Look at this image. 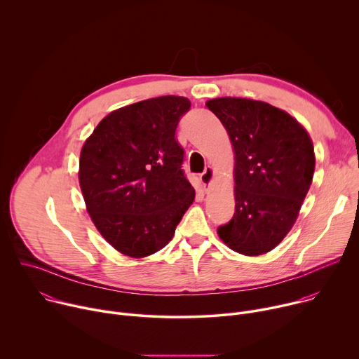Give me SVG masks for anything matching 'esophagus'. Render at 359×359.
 <instances>
[{
  "label": "esophagus",
  "mask_w": 359,
  "mask_h": 359,
  "mask_svg": "<svg viewBox=\"0 0 359 359\" xmlns=\"http://www.w3.org/2000/svg\"><path fill=\"white\" fill-rule=\"evenodd\" d=\"M213 179H215V170H213V168H210V166L204 169V172L200 175V180H201V183H203L204 186H210L212 182H213Z\"/></svg>",
  "instance_id": "34e87169"
}]
</instances>
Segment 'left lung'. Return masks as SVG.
Returning a JSON list of instances; mask_svg holds the SVG:
<instances>
[{
  "instance_id": "8db88e82",
  "label": "left lung",
  "mask_w": 359,
  "mask_h": 359,
  "mask_svg": "<svg viewBox=\"0 0 359 359\" xmlns=\"http://www.w3.org/2000/svg\"><path fill=\"white\" fill-rule=\"evenodd\" d=\"M206 105L226 128L236 153V212L217 233L240 254H266L291 230L309 193L316 168L313 142L292 116L266 102L217 97Z\"/></svg>"
}]
</instances>
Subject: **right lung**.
<instances>
[{
  "label": "right lung",
  "mask_w": 359,
  "mask_h": 359,
  "mask_svg": "<svg viewBox=\"0 0 359 359\" xmlns=\"http://www.w3.org/2000/svg\"><path fill=\"white\" fill-rule=\"evenodd\" d=\"M190 105L187 97L168 95L114 111L81 150L88 213L105 240L129 257L163 248L194 200L176 139Z\"/></svg>",
  "instance_id": "obj_1"
}]
</instances>
